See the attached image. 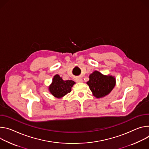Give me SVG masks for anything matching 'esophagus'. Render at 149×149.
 <instances>
[{"instance_id":"34e87169","label":"esophagus","mask_w":149,"mask_h":149,"mask_svg":"<svg viewBox=\"0 0 149 149\" xmlns=\"http://www.w3.org/2000/svg\"><path fill=\"white\" fill-rule=\"evenodd\" d=\"M76 81L77 82H79V83H80V82H83V79L80 77H79V78L76 79Z\"/></svg>"}]
</instances>
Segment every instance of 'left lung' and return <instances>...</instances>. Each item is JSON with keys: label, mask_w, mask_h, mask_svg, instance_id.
Here are the masks:
<instances>
[{"label": "left lung", "mask_w": 149, "mask_h": 149, "mask_svg": "<svg viewBox=\"0 0 149 149\" xmlns=\"http://www.w3.org/2000/svg\"><path fill=\"white\" fill-rule=\"evenodd\" d=\"M116 83L115 78L111 75H104L98 71H95L89 75L87 84L93 95L100 98L108 95L113 89Z\"/></svg>", "instance_id": "1"}]
</instances>
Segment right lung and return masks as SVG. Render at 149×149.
<instances>
[{
    "mask_svg": "<svg viewBox=\"0 0 149 149\" xmlns=\"http://www.w3.org/2000/svg\"><path fill=\"white\" fill-rule=\"evenodd\" d=\"M74 84H75L74 81L71 80H63L58 74H56L48 89L54 96L60 98L71 92Z\"/></svg>",
    "mask_w": 149,
    "mask_h": 149,
    "instance_id": "1",
    "label": "right lung"
}]
</instances>
